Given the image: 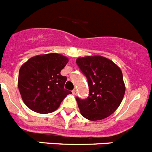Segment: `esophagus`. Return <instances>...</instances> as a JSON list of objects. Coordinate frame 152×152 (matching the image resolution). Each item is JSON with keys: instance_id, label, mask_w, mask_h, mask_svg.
I'll return each mask as SVG.
<instances>
[{"instance_id": "1", "label": "esophagus", "mask_w": 152, "mask_h": 152, "mask_svg": "<svg viewBox=\"0 0 152 152\" xmlns=\"http://www.w3.org/2000/svg\"><path fill=\"white\" fill-rule=\"evenodd\" d=\"M72 94H77V89L74 88L73 90H72Z\"/></svg>"}]
</instances>
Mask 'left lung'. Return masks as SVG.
Returning a JSON list of instances; mask_svg holds the SVG:
<instances>
[{
  "mask_svg": "<svg viewBox=\"0 0 152 152\" xmlns=\"http://www.w3.org/2000/svg\"><path fill=\"white\" fill-rule=\"evenodd\" d=\"M76 63L89 87L88 98H76L81 115L90 121L106 118L116 111L124 98L122 72L113 61L102 56L79 58Z\"/></svg>",
  "mask_w": 152,
  "mask_h": 152,
  "instance_id": "8db88e82",
  "label": "left lung"
}]
</instances>
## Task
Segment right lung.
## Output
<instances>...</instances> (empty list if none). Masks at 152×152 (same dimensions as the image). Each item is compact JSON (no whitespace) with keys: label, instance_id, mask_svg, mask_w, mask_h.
<instances>
[{"label":"right lung","instance_id":"add662e5","mask_svg":"<svg viewBox=\"0 0 152 152\" xmlns=\"http://www.w3.org/2000/svg\"><path fill=\"white\" fill-rule=\"evenodd\" d=\"M67 62L66 57L53 53L33 57L20 67L18 88L30 109L40 114L51 113L71 94L64 89L67 77L61 75Z\"/></svg>","mask_w":152,"mask_h":152}]
</instances>
